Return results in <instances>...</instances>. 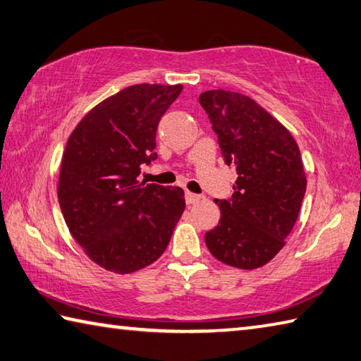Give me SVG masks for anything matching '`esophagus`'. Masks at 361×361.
Masks as SVG:
<instances>
[{"mask_svg": "<svg viewBox=\"0 0 361 361\" xmlns=\"http://www.w3.org/2000/svg\"><path fill=\"white\" fill-rule=\"evenodd\" d=\"M202 199V195L194 194V192H186V203L188 205H192V203H197Z\"/></svg>", "mask_w": 361, "mask_h": 361, "instance_id": "esophagus-1", "label": "esophagus"}]
</instances>
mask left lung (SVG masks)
Here are the masks:
<instances>
[{
	"label": "left lung",
	"mask_w": 361,
	"mask_h": 361,
	"mask_svg": "<svg viewBox=\"0 0 361 361\" xmlns=\"http://www.w3.org/2000/svg\"><path fill=\"white\" fill-rule=\"evenodd\" d=\"M227 166L238 178L219 200V224L205 233L208 251L240 270L267 265L286 245L306 192V173L292 134L249 96L209 90L199 96Z\"/></svg>",
	"instance_id": "1"
}]
</instances>
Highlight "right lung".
Instances as JSON below:
<instances>
[{"mask_svg":"<svg viewBox=\"0 0 361 361\" xmlns=\"http://www.w3.org/2000/svg\"><path fill=\"white\" fill-rule=\"evenodd\" d=\"M183 85H133L97 104L69 135L58 202L69 232L104 270L129 274L158 260L185 212L180 188L137 180L156 159V130Z\"/></svg>","mask_w":361,"mask_h":361,"instance_id":"obj_1","label":"right lung"}]
</instances>
